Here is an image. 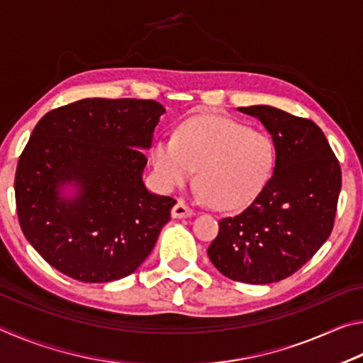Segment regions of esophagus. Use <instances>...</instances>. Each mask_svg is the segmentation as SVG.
Here are the masks:
<instances>
[{
	"mask_svg": "<svg viewBox=\"0 0 363 363\" xmlns=\"http://www.w3.org/2000/svg\"><path fill=\"white\" fill-rule=\"evenodd\" d=\"M194 214V210L192 208H190L186 201H182V200H179L177 201V203L174 205V208H173V218H176V219H182V218H190Z\"/></svg>",
	"mask_w": 363,
	"mask_h": 363,
	"instance_id": "34e87169",
	"label": "esophagus"
}]
</instances>
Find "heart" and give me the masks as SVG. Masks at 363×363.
I'll list each match as a JSON object with an SVG mask.
<instances>
[{
    "mask_svg": "<svg viewBox=\"0 0 363 363\" xmlns=\"http://www.w3.org/2000/svg\"><path fill=\"white\" fill-rule=\"evenodd\" d=\"M153 167L163 189L192 179L200 194L223 210H238L253 201L274 174L277 152L267 134L218 115L189 120L176 138L153 145Z\"/></svg>",
    "mask_w": 363,
    "mask_h": 363,
    "instance_id": "heart-1",
    "label": "heart"
}]
</instances>
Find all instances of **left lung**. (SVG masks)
<instances>
[{
	"instance_id": "8db88e82",
	"label": "left lung",
	"mask_w": 363,
	"mask_h": 363,
	"mask_svg": "<svg viewBox=\"0 0 363 363\" xmlns=\"http://www.w3.org/2000/svg\"><path fill=\"white\" fill-rule=\"evenodd\" d=\"M272 134L274 174L259 195L219 220L208 256L220 274L266 285L290 277L317 253L333 230L341 168L314 121L269 106L240 107Z\"/></svg>"
}]
</instances>
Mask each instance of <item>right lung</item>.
<instances>
[{
	"instance_id": "right-lung-1",
	"label": "right lung",
	"mask_w": 363,
	"mask_h": 363,
	"mask_svg": "<svg viewBox=\"0 0 363 363\" xmlns=\"http://www.w3.org/2000/svg\"><path fill=\"white\" fill-rule=\"evenodd\" d=\"M164 108L150 99H82L48 112L17 163L21 229L54 269L84 284L133 274L171 219L176 200L143 182L144 149ZM75 182V199L58 189Z\"/></svg>"
}]
</instances>
